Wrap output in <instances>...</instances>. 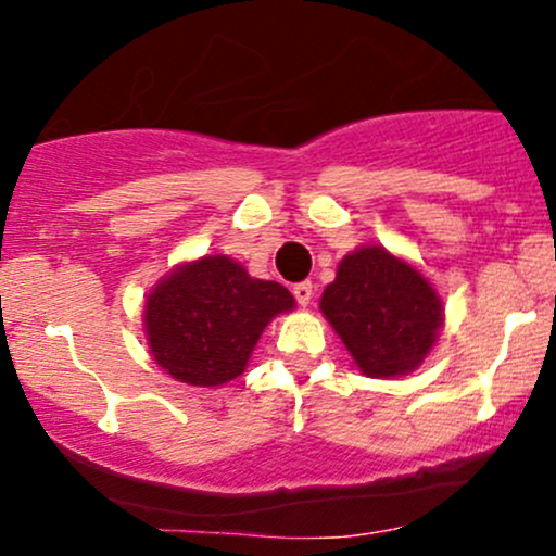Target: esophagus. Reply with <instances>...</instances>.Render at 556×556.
Wrapping results in <instances>:
<instances>
[{
	"label": "esophagus",
	"mask_w": 556,
	"mask_h": 556,
	"mask_svg": "<svg viewBox=\"0 0 556 556\" xmlns=\"http://www.w3.org/2000/svg\"><path fill=\"white\" fill-rule=\"evenodd\" d=\"M292 295H295V300L303 305V308H308L311 300H314V285L300 282V285H295V290H292Z\"/></svg>",
	"instance_id": "obj_1"
}]
</instances>
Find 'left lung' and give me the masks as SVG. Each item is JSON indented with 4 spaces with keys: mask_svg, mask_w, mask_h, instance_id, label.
<instances>
[{
    "mask_svg": "<svg viewBox=\"0 0 556 556\" xmlns=\"http://www.w3.org/2000/svg\"><path fill=\"white\" fill-rule=\"evenodd\" d=\"M363 376L397 379L429 358L444 327V300L426 274L384 245H361L337 266L321 303Z\"/></svg>",
    "mask_w": 556,
    "mask_h": 556,
    "instance_id": "obj_1",
    "label": "left lung"
}]
</instances>
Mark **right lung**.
<instances>
[{
    "mask_svg": "<svg viewBox=\"0 0 556 556\" xmlns=\"http://www.w3.org/2000/svg\"><path fill=\"white\" fill-rule=\"evenodd\" d=\"M295 311L290 290L248 274L240 261L206 253L182 261L151 287L143 334L151 358L190 387H222L245 371L279 314Z\"/></svg>",
    "mask_w": 556,
    "mask_h": 556,
    "instance_id": "right-lung-1",
    "label": "right lung"
}]
</instances>
